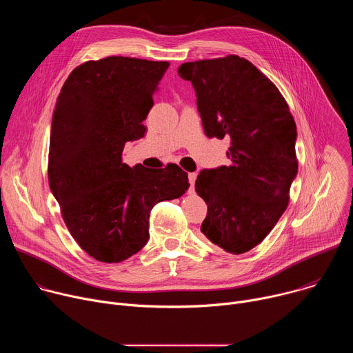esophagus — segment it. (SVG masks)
I'll use <instances>...</instances> for the list:
<instances>
[{"mask_svg":"<svg viewBox=\"0 0 353 353\" xmlns=\"http://www.w3.org/2000/svg\"><path fill=\"white\" fill-rule=\"evenodd\" d=\"M188 179H190V192L194 191V184H195V179H196V173H188Z\"/></svg>","mask_w":353,"mask_h":353,"instance_id":"obj_1","label":"esophagus"}]
</instances>
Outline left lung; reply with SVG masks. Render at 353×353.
<instances>
[{
	"mask_svg": "<svg viewBox=\"0 0 353 353\" xmlns=\"http://www.w3.org/2000/svg\"><path fill=\"white\" fill-rule=\"evenodd\" d=\"M177 72L192 83L207 137L230 139V165L195 180L208 205L201 232L228 253L243 254L288 207L297 174L293 116L274 82L239 56L184 63Z\"/></svg>",
	"mask_w": 353,
	"mask_h": 353,
	"instance_id": "obj_1",
	"label": "left lung"
}]
</instances>
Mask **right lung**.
Listing matches in <instances>:
<instances>
[{"label": "right lung", "instance_id": "add662e5", "mask_svg": "<svg viewBox=\"0 0 353 353\" xmlns=\"http://www.w3.org/2000/svg\"><path fill=\"white\" fill-rule=\"evenodd\" d=\"M168 61L113 56L78 65L57 97L48 149V184L79 247L97 261L121 263L148 243L149 214L181 196L187 173L123 163Z\"/></svg>", "mask_w": 353, "mask_h": 353}]
</instances>
